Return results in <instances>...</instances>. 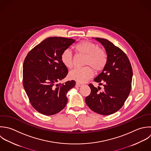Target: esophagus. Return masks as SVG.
<instances>
[{
    "label": "esophagus",
    "mask_w": 151,
    "mask_h": 151,
    "mask_svg": "<svg viewBox=\"0 0 151 151\" xmlns=\"http://www.w3.org/2000/svg\"><path fill=\"white\" fill-rule=\"evenodd\" d=\"M75 86H76V87H81V86H82V84H81V83H78V82H77V83H76V85H75Z\"/></svg>",
    "instance_id": "1"
}]
</instances>
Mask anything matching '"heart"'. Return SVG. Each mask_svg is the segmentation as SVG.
Masks as SVG:
<instances>
[{
  "mask_svg": "<svg viewBox=\"0 0 151 151\" xmlns=\"http://www.w3.org/2000/svg\"><path fill=\"white\" fill-rule=\"evenodd\" d=\"M74 49L78 54L85 55L84 65L89 66L75 68L70 71L69 77L72 80L81 83L85 82L93 75V71L91 66L96 71H101L104 69L107 64L108 56L106 52L93 42L88 40L82 41L74 46ZM61 61L66 68H72L73 57L69 49H66L62 52Z\"/></svg>",
  "mask_w": 151,
  "mask_h": 151,
  "instance_id": "1",
  "label": "heart"
}]
</instances>
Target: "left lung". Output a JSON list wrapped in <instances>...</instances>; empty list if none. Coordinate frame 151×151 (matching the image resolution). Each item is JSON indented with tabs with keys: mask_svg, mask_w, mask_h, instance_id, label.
Here are the masks:
<instances>
[{
	"mask_svg": "<svg viewBox=\"0 0 151 151\" xmlns=\"http://www.w3.org/2000/svg\"><path fill=\"white\" fill-rule=\"evenodd\" d=\"M105 47L107 64L94 81L104 86L95 88L89 83L91 92L85 102L93 112L102 115H109L119 111L124 105L131 89L132 68L130 61L120 48L106 39L96 37Z\"/></svg>",
	"mask_w": 151,
	"mask_h": 151,
	"instance_id": "1",
	"label": "left lung"
}]
</instances>
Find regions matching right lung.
Instances as JSON below:
<instances>
[{
	"instance_id": "1",
	"label": "right lung",
	"mask_w": 151,
	"mask_h": 151,
	"mask_svg": "<svg viewBox=\"0 0 151 151\" xmlns=\"http://www.w3.org/2000/svg\"><path fill=\"white\" fill-rule=\"evenodd\" d=\"M75 42L63 37H50L34 47L23 65V85L30 104L38 112L53 115L66 106L67 92L75 81L57 83L68 73L61 61L62 52Z\"/></svg>"
}]
</instances>
